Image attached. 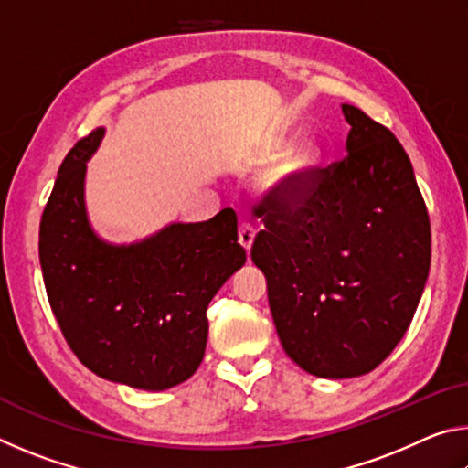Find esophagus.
I'll list each match as a JSON object with an SVG mask.
<instances>
[{
	"label": "esophagus",
	"instance_id": "obj_1",
	"mask_svg": "<svg viewBox=\"0 0 468 468\" xmlns=\"http://www.w3.org/2000/svg\"><path fill=\"white\" fill-rule=\"evenodd\" d=\"M253 237H256V229H253L250 223H241L239 225V243L243 245L245 251L251 250Z\"/></svg>",
	"mask_w": 468,
	"mask_h": 468
}]
</instances>
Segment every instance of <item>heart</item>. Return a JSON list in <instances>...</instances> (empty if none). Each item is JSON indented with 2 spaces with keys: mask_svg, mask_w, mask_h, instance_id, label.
<instances>
[{
  "mask_svg": "<svg viewBox=\"0 0 468 468\" xmlns=\"http://www.w3.org/2000/svg\"><path fill=\"white\" fill-rule=\"evenodd\" d=\"M281 148V142H274L272 153ZM315 153L307 142H301L297 146H291L289 150L276 158V161L266 169L264 173V186L272 189L274 194L291 196L305 184L307 176L314 169Z\"/></svg>",
  "mask_w": 468,
  "mask_h": 468,
  "instance_id": "heart-1",
  "label": "heart"
}]
</instances>
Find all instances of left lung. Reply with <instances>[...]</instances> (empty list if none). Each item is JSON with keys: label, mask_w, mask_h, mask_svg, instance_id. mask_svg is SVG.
I'll return each mask as SVG.
<instances>
[{"label": "left lung", "mask_w": 468, "mask_h": 468, "mask_svg": "<svg viewBox=\"0 0 468 468\" xmlns=\"http://www.w3.org/2000/svg\"><path fill=\"white\" fill-rule=\"evenodd\" d=\"M346 156L312 169L295 194H268L251 260L266 276L284 353L307 374L376 369L410 326L431 262L423 196L405 148L343 105Z\"/></svg>", "instance_id": "obj_1"}]
</instances>
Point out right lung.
I'll list each match as a JSON object with an SVG mask.
<instances>
[{"instance_id":"right-lung-1","label":"right lung","mask_w":468,"mask_h":468,"mask_svg":"<svg viewBox=\"0 0 468 468\" xmlns=\"http://www.w3.org/2000/svg\"><path fill=\"white\" fill-rule=\"evenodd\" d=\"M102 136L97 128L76 142L43 210L38 258L47 297L63 338L92 374L167 390L202 363L208 303L245 264L237 217L225 208L138 243L102 241L84 204L86 161Z\"/></svg>"}]
</instances>
